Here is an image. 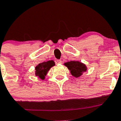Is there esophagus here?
<instances>
[{
    "instance_id": "esophagus-1",
    "label": "esophagus",
    "mask_w": 121,
    "mask_h": 121,
    "mask_svg": "<svg viewBox=\"0 0 121 121\" xmlns=\"http://www.w3.org/2000/svg\"><path fill=\"white\" fill-rule=\"evenodd\" d=\"M55 63H56V64H62V60H60V59L56 60H55Z\"/></svg>"
}]
</instances>
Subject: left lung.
Masks as SVG:
<instances>
[{"mask_svg": "<svg viewBox=\"0 0 121 121\" xmlns=\"http://www.w3.org/2000/svg\"><path fill=\"white\" fill-rule=\"evenodd\" d=\"M65 65L67 66V68L70 70L71 74L74 77H79L86 70V66L84 64L78 61L68 62L65 64Z\"/></svg>", "mask_w": 121, "mask_h": 121, "instance_id": "1", "label": "left lung"}]
</instances>
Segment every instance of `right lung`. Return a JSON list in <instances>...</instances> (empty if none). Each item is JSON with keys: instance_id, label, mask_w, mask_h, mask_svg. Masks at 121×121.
Instances as JSON below:
<instances>
[{"instance_id": "right-lung-1", "label": "right lung", "mask_w": 121, "mask_h": 121, "mask_svg": "<svg viewBox=\"0 0 121 121\" xmlns=\"http://www.w3.org/2000/svg\"><path fill=\"white\" fill-rule=\"evenodd\" d=\"M54 62L53 60H49L39 64L36 67V76H38L42 79H44L47 72L51 67L54 65Z\"/></svg>"}]
</instances>
